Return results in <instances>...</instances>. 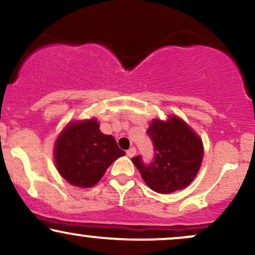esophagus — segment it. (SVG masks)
Returning a JSON list of instances; mask_svg holds the SVG:
<instances>
[{"instance_id": "1", "label": "esophagus", "mask_w": 255, "mask_h": 255, "mask_svg": "<svg viewBox=\"0 0 255 255\" xmlns=\"http://www.w3.org/2000/svg\"><path fill=\"white\" fill-rule=\"evenodd\" d=\"M126 153H127V156H128V157H133V156H135V153H136V148H135V147H130L129 150H127V152H126Z\"/></svg>"}]
</instances>
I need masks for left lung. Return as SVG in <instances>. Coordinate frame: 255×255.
Returning <instances> with one entry per match:
<instances>
[{"label":"left lung","mask_w":255,"mask_h":255,"mask_svg":"<svg viewBox=\"0 0 255 255\" xmlns=\"http://www.w3.org/2000/svg\"><path fill=\"white\" fill-rule=\"evenodd\" d=\"M147 135L153 145L152 162L141 156L131 158L145 183L162 194L182 189L192 182L203 160V142L181 119L154 120Z\"/></svg>","instance_id":"1"}]
</instances>
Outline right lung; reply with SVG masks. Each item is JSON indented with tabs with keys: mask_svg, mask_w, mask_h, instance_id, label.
Segmentation results:
<instances>
[{
	"mask_svg": "<svg viewBox=\"0 0 255 255\" xmlns=\"http://www.w3.org/2000/svg\"><path fill=\"white\" fill-rule=\"evenodd\" d=\"M113 135L99 130L96 120L73 122L55 144V162L64 180L73 186H95L114 160L124 156Z\"/></svg>",
	"mask_w": 255,
	"mask_h": 255,
	"instance_id": "right-lung-1",
	"label": "right lung"
}]
</instances>
